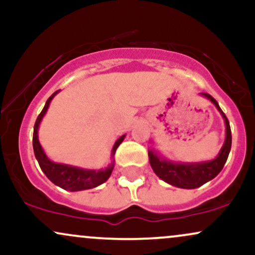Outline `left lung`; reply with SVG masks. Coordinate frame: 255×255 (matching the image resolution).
I'll list each match as a JSON object with an SVG mask.
<instances>
[{"instance_id":"8db88e82","label":"left lung","mask_w":255,"mask_h":255,"mask_svg":"<svg viewBox=\"0 0 255 255\" xmlns=\"http://www.w3.org/2000/svg\"><path fill=\"white\" fill-rule=\"evenodd\" d=\"M203 95L209 98L221 111L225 121V126H227V137H225V142L217 158L210 160V162L197 163V164H181V163H170L168 160L159 159L156 153L148 151L150 164L153 171L157 174V176L165 182L172 184V186L178 187V188H198V187L206 183L207 181L215 178L223 169L231 148V130L227 116L219 108L217 101L211 95H209V93H203Z\"/></svg>"}]
</instances>
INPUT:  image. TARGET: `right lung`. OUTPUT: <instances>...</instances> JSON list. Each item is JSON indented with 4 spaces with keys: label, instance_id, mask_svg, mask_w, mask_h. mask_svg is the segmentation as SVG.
Instances as JSON below:
<instances>
[{
    "label": "right lung",
    "instance_id": "obj_1",
    "mask_svg": "<svg viewBox=\"0 0 255 255\" xmlns=\"http://www.w3.org/2000/svg\"><path fill=\"white\" fill-rule=\"evenodd\" d=\"M56 92H54L46 101L45 105H44L43 110L40 111V114L38 115L36 120V124H34V129H33V151L34 156H36L38 163H39L40 169H42L44 174L46 175V177L54 182L56 186L61 187V188L66 189V191H84V189H90L93 187H97L99 184L109 178L111 175V171L114 169V164H111L109 168H107L105 170H84V169L75 168V166H69L64 164H58V163H54L46 157V154L44 153L42 146H40L39 141H38V126L40 124V120L43 119L44 114L48 110L49 104H50L51 99L54 98V96L56 95ZM125 135H122L118 141L115 142L113 147V153L111 156H114L116 152V148L119 147L120 144L124 141Z\"/></svg>",
    "mask_w": 255,
    "mask_h": 255
}]
</instances>
